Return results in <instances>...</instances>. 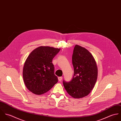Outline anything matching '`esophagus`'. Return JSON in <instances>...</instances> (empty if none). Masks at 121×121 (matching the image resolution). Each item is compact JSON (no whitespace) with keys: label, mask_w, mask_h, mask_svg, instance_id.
<instances>
[{"label":"esophagus","mask_w":121,"mask_h":121,"mask_svg":"<svg viewBox=\"0 0 121 121\" xmlns=\"http://www.w3.org/2000/svg\"><path fill=\"white\" fill-rule=\"evenodd\" d=\"M62 79V77H58V80H59V81H60V82L61 81Z\"/></svg>","instance_id":"34e87169"}]
</instances>
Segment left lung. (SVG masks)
I'll return each instance as SVG.
<instances>
[{
	"label": "left lung",
	"instance_id": "8db88e82",
	"mask_svg": "<svg viewBox=\"0 0 121 121\" xmlns=\"http://www.w3.org/2000/svg\"><path fill=\"white\" fill-rule=\"evenodd\" d=\"M74 69L73 79L69 82H63L68 93L74 98L87 95L95 86L98 75L96 61L87 49L76 45L72 56Z\"/></svg>",
	"mask_w": 121,
	"mask_h": 121
}]
</instances>
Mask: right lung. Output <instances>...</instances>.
Here are the masks:
<instances>
[{"label": "right lung", "mask_w": 121, "mask_h": 121, "mask_svg": "<svg viewBox=\"0 0 121 121\" xmlns=\"http://www.w3.org/2000/svg\"><path fill=\"white\" fill-rule=\"evenodd\" d=\"M60 49L41 46L27 58L23 67V77L27 89L37 95L48 91L58 82L52 60Z\"/></svg>", "instance_id": "obj_1"}]
</instances>
